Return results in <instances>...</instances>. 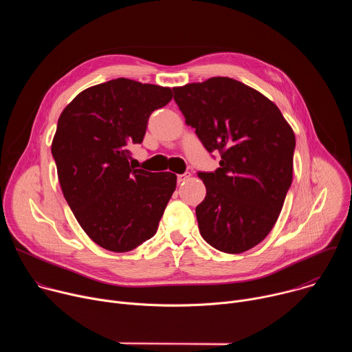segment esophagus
<instances>
[{
  "label": "esophagus",
  "mask_w": 352,
  "mask_h": 352,
  "mask_svg": "<svg viewBox=\"0 0 352 352\" xmlns=\"http://www.w3.org/2000/svg\"><path fill=\"white\" fill-rule=\"evenodd\" d=\"M189 177H190L189 173H184V174H179V175L177 177V181H178V184H181V182H185Z\"/></svg>",
  "instance_id": "34e87169"
}]
</instances>
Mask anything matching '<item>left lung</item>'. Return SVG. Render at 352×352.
<instances>
[{
    "mask_svg": "<svg viewBox=\"0 0 352 352\" xmlns=\"http://www.w3.org/2000/svg\"><path fill=\"white\" fill-rule=\"evenodd\" d=\"M173 91L186 125L209 153L221 156L216 171L197 173L206 185L196 206L200 235L221 252L242 254L278 219L292 182L295 135L273 102L235 79L217 76Z\"/></svg>",
    "mask_w": 352,
    "mask_h": 352,
    "instance_id": "1",
    "label": "left lung"
}]
</instances>
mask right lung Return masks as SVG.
I'll use <instances>...</instances> for the list:
<instances>
[{
  "mask_svg": "<svg viewBox=\"0 0 352 352\" xmlns=\"http://www.w3.org/2000/svg\"><path fill=\"white\" fill-rule=\"evenodd\" d=\"M168 87L118 78L80 91L58 118L52 153L68 206L97 245L128 252L152 238L175 190L173 173L129 164Z\"/></svg>",
  "mask_w": 352,
  "mask_h": 352,
  "instance_id": "right-lung-1",
  "label": "right lung"
}]
</instances>
